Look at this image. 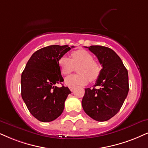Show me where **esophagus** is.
Listing matches in <instances>:
<instances>
[{
    "label": "esophagus",
    "mask_w": 148,
    "mask_h": 148,
    "mask_svg": "<svg viewBox=\"0 0 148 148\" xmlns=\"http://www.w3.org/2000/svg\"><path fill=\"white\" fill-rule=\"evenodd\" d=\"M74 88H75L74 86H69V89H70L71 91H73Z\"/></svg>",
    "instance_id": "obj_1"
}]
</instances>
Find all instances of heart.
Instances as JSON below:
<instances>
[{
    "mask_svg": "<svg viewBox=\"0 0 148 148\" xmlns=\"http://www.w3.org/2000/svg\"><path fill=\"white\" fill-rule=\"evenodd\" d=\"M58 66L63 75H68L77 67L78 74L66 78L65 83L69 86L85 85L88 81H96L101 71V65L95 61L92 55L84 49L73 51L71 60L65 56H62L58 60Z\"/></svg>",
    "mask_w": 148,
    "mask_h": 148,
    "instance_id": "heart-1",
    "label": "heart"
}]
</instances>
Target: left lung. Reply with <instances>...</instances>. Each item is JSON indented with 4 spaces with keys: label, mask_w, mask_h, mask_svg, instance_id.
I'll use <instances>...</instances> for the list:
<instances>
[{
    "label": "left lung",
    "mask_w": 148,
    "mask_h": 148,
    "mask_svg": "<svg viewBox=\"0 0 148 148\" xmlns=\"http://www.w3.org/2000/svg\"><path fill=\"white\" fill-rule=\"evenodd\" d=\"M85 47L97 56L102 69L94 88H85L82 105L92 119L108 121L119 111L128 93L127 71L112 49L99 45Z\"/></svg>",
    "instance_id": "left-lung-1"
}]
</instances>
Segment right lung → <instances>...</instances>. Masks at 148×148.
Returning <instances> with one entry per match:
<instances>
[{
  "label": "right lung",
  "mask_w": 148,
  "mask_h": 148,
  "mask_svg": "<svg viewBox=\"0 0 148 148\" xmlns=\"http://www.w3.org/2000/svg\"><path fill=\"white\" fill-rule=\"evenodd\" d=\"M73 46L51 45L32 55L21 75V95L31 114L42 122L61 115L71 91L56 84L64 82L58 60Z\"/></svg>",
  "instance_id": "obj_1"
}]
</instances>
